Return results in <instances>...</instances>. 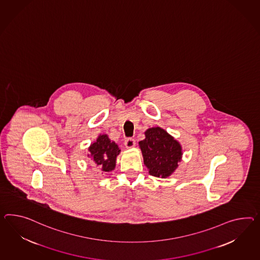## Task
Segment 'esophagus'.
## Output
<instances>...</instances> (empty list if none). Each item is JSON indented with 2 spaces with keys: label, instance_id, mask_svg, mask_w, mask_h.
<instances>
[{
  "label": "esophagus",
  "instance_id": "esophagus-1",
  "mask_svg": "<svg viewBox=\"0 0 260 260\" xmlns=\"http://www.w3.org/2000/svg\"><path fill=\"white\" fill-rule=\"evenodd\" d=\"M124 145L126 148H133L136 145V140L132 139V138H128L124 141Z\"/></svg>",
  "mask_w": 260,
  "mask_h": 260
}]
</instances>
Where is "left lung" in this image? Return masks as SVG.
<instances>
[{"instance_id": "left-lung-1", "label": "left lung", "mask_w": 260, "mask_h": 260, "mask_svg": "<svg viewBox=\"0 0 260 260\" xmlns=\"http://www.w3.org/2000/svg\"><path fill=\"white\" fill-rule=\"evenodd\" d=\"M145 136V140L140 141L139 145L149 173L161 178L170 176L182 157L179 143L160 127L148 129Z\"/></svg>"}]
</instances>
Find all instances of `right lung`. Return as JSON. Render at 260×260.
Wrapping results in <instances>:
<instances>
[{
  "label": "right lung",
  "mask_w": 260,
  "mask_h": 260,
  "mask_svg": "<svg viewBox=\"0 0 260 260\" xmlns=\"http://www.w3.org/2000/svg\"><path fill=\"white\" fill-rule=\"evenodd\" d=\"M88 151L91 153L95 165L102 172H111L116 166V157L120 153L118 145L108 139L107 135L99 136Z\"/></svg>",
  "instance_id": "obj_1"
}]
</instances>
